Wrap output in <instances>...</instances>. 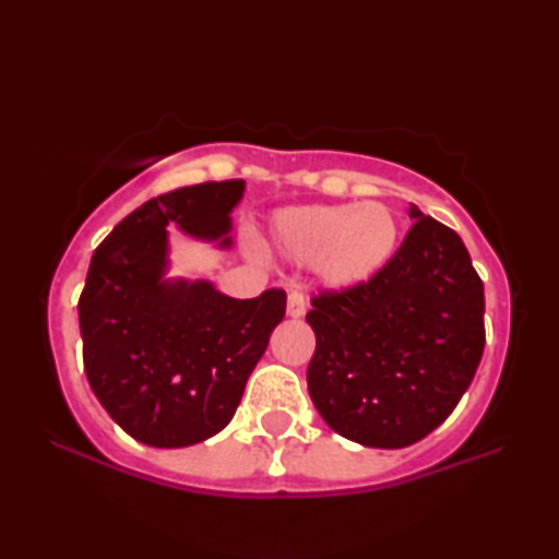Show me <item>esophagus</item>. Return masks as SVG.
Returning a JSON list of instances; mask_svg holds the SVG:
<instances>
[{"label": "esophagus", "mask_w": 559, "mask_h": 559, "mask_svg": "<svg viewBox=\"0 0 559 559\" xmlns=\"http://www.w3.org/2000/svg\"><path fill=\"white\" fill-rule=\"evenodd\" d=\"M286 313H288V318H302V316H306V298H302V293H298V290H290L288 293Z\"/></svg>", "instance_id": "1"}]
</instances>
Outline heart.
Returning <instances> with one entry per match:
<instances>
[{
    "label": "heart",
    "instance_id": "b5f03b06",
    "mask_svg": "<svg viewBox=\"0 0 559 559\" xmlns=\"http://www.w3.org/2000/svg\"><path fill=\"white\" fill-rule=\"evenodd\" d=\"M271 246L296 263L313 261L323 286L353 290L394 259L400 222L380 202L290 206L271 219Z\"/></svg>",
    "mask_w": 559,
    "mask_h": 559
}]
</instances>
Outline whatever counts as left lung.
Listing matches in <instances>:
<instances>
[{"label":"left lung","mask_w":559,"mask_h":559,"mask_svg":"<svg viewBox=\"0 0 559 559\" xmlns=\"http://www.w3.org/2000/svg\"><path fill=\"white\" fill-rule=\"evenodd\" d=\"M414 226L365 286L313 298L308 392L340 437L404 449L456 409L486 345L484 283L461 236L412 204Z\"/></svg>","instance_id":"left-lung-1"}]
</instances>
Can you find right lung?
<instances>
[{
	"mask_svg": "<svg viewBox=\"0 0 559 559\" xmlns=\"http://www.w3.org/2000/svg\"><path fill=\"white\" fill-rule=\"evenodd\" d=\"M246 182H204L145 202L96 253L79 300L83 367L118 427L155 449H182L231 421L243 386L286 316V293L224 296L206 278H169L175 226L231 249Z\"/></svg>",
	"mask_w": 559,
	"mask_h": 559,
	"instance_id": "add662e5",
	"label": "right lung"
}]
</instances>
